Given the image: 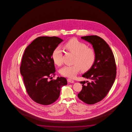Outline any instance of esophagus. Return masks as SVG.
<instances>
[{
    "label": "esophagus",
    "mask_w": 132,
    "mask_h": 132,
    "mask_svg": "<svg viewBox=\"0 0 132 132\" xmlns=\"http://www.w3.org/2000/svg\"><path fill=\"white\" fill-rule=\"evenodd\" d=\"M67 81H68V82L71 83H73L74 82L73 80H72V79H70V78H68V79H67Z\"/></svg>",
    "instance_id": "1"
}]
</instances>
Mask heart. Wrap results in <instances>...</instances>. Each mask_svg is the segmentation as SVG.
<instances>
[{
	"mask_svg": "<svg viewBox=\"0 0 132 132\" xmlns=\"http://www.w3.org/2000/svg\"><path fill=\"white\" fill-rule=\"evenodd\" d=\"M64 48L75 55L73 65H65L60 70L61 75L70 78H73L81 69L86 71L94 64L96 60V54L94 50L88 48L85 43L76 39L67 42ZM62 50L60 47L55 48L52 54L54 63L60 65L62 63Z\"/></svg>",
	"mask_w": 132,
	"mask_h": 132,
	"instance_id": "1",
	"label": "heart"
}]
</instances>
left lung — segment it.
<instances>
[{
	"instance_id": "obj_1",
	"label": "left lung",
	"mask_w": 132,
	"mask_h": 132,
	"mask_svg": "<svg viewBox=\"0 0 132 132\" xmlns=\"http://www.w3.org/2000/svg\"><path fill=\"white\" fill-rule=\"evenodd\" d=\"M81 39L92 45L96 60L90 68L82 75L90 81L80 82L83 87L78 96L84 103L93 104L103 100L111 89L116 77V61L111 49L102 38L88 36Z\"/></svg>"
}]
</instances>
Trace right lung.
<instances>
[{
    "mask_svg": "<svg viewBox=\"0 0 132 132\" xmlns=\"http://www.w3.org/2000/svg\"><path fill=\"white\" fill-rule=\"evenodd\" d=\"M63 40L56 36L39 37L26 47L22 56L20 73L25 87L30 97L40 104L49 105L55 102L61 88L67 85L64 77L49 79L55 72L53 52Z\"/></svg>",
    "mask_w": 132,
    "mask_h": 132,
    "instance_id": "1",
    "label": "right lung"
}]
</instances>
